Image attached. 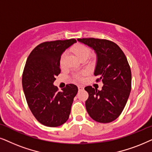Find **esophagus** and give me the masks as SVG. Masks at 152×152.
Instances as JSON below:
<instances>
[{
  "label": "esophagus",
  "instance_id": "34e87169",
  "mask_svg": "<svg viewBox=\"0 0 152 152\" xmlns=\"http://www.w3.org/2000/svg\"><path fill=\"white\" fill-rule=\"evenodd\" d=\"M78 90H79V91L83 90V89H84L83 87L81 86H78Z\"/></svg>",
  "mask_w": 152,
  "mask_h": 152
}]
</instances>
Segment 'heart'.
I'll return each mask as SVG.
<instances>
[{"mask_svg": "<svg viewBox=\"0 0 152 152\" xmlns=\"http://www.w3.org/2000/svg\"><path fill=\"white\" fill-rule=\"evenodd\" d=\"M71 51L74 54L75 56L77 57L79 60H86L90 53V49L88 46L85 45L83 44L77 43L74 44V46L71 48ZM66 53H63L60 58V65H63L64 60L66 59ZM76 79H80V75H76Z\"/></svg>", "mask_w": 152, "mask_h": 152, "instance_id": "heart-1", "label": "heart"}]
</instances>
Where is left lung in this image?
<instances>
[{
  "label": "left lung",
  "mask_w": 152,
  "mask_h": 152,
  "mask_svg": "<svg viewBox=\"0 0 152 152\" xmlns=\"http://www.w3.org/2000/svg\"><path fill=\"white\" fill-rule=\"evenodd\" d=\"M92 48L96 54L94 74L102 80L104 86L98 90L91 86L85 88L89 97L86 102L89 115L96 122L109 123L120 116L131 90V72L126 57L114 42L95 38L78 39Z\"/></svg>",
  "instance_id": "left-lung-1"
}]
</instances>
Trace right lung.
I'll list each match as a JSON object with an SVG mask.
<instances>
[{"instance_id": "obj_1", "label": "right lung", "mask_w": 152, "mask_h": 152, "mask_svg": "<svg viewBox=\"0 0 152 152\" xmlns=\"http://www.w3.org/2000/svg\"><path fill=\"white\" fill-rule=\"evenodd\" d=\"M75 39L46 42L36 46L28 56L22 76L28 105L38 122L44 126H59L69 117L77 86L66 85L58 92L53 85L60 74V60Z\"/></svg>"}]
</instances>
